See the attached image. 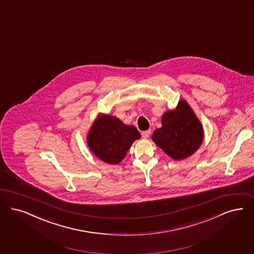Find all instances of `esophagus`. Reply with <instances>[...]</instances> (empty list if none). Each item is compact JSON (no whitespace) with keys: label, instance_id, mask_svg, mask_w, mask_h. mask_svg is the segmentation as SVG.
Instances as JSON below:
<instances>
[{"label":"esophagus","instance_id":"esophagus-1","mask_svg":"<svg viewBox=\"0 0 254 254\" xmlns=\"http://www.w3.org/2000/svg\"><path fill=\"white\" fill-rule=\"evenodd\" d=\"M150 130H145V131L142 132V137L143 139H147L149 136H150Z\"/></svg>","mask_w":254,"mask_h":254}]
</instances>
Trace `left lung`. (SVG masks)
Masks as SVG:
<instances>
[{
	"label": "left lung",
	"mask_w": 254,
	"mask_h": 254,
	"mask_svg": "<svg viewBox=\"0 0 254 254\" xmlns=\"http://www.w3.org/2000/svg\"><path fill=\"white\" fill-rule=\"evenodd\" d=\"M203 127L193 110L184 100L162 117V127L156 129L152 140L174 160H183L195 152L203 141Z\"/></svg>",
	"instance_id": "left-lung-1"
}]
</instances>
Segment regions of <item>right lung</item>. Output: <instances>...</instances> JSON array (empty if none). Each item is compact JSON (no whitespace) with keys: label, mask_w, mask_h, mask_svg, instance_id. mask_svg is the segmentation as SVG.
Wrapping results in <instances>:
<instances>
[{"label":"right lung","mask_w":254,"mask_h":254,"mask_svg":"<svg viewBox=\"0 0 254 254\" xmlns=\"http://www.w3.org/2000/svg\"><path fill=\"white\" fill-rule=\"evenodd\" d=\"M141 138L133 126H127L111 115L101 114L91 126L87 142L92 153L103 162L121 163L132 143Z\"/></svg>","instance_id":"obj_1"}]
</instances>
